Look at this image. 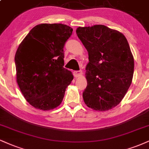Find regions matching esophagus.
Segmentation results:
<instances>
[{"label": "esophagus", "mask_w": 149, "mask_h": 149, "mask_svg": "<svg viewBox=\"0 0 149 149\" xmlns=\"http://www.w3.org/2000/svg\"><path fill=\"white\" fill-rule=\"evenodd\" d=\"M82 71H73V76H74L76 78H78V77L82 76Z\"/></svg>", "instance_id": "obj_1"}]
</instances>
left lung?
Listing matches in <instances>:
<instances>
[{"mask_svg":"<svg viewBox=\"0 0 149 149\" xmlns=\"http://www.w3.org/2000/svg\"><path fill=\"white\" fill-rule=\"evenodd\" d=\"M76 34L89 55L85 103L96 111L119 105L132 82L134 58L125 36L103 25L79 27Z\"/></svg>","mask_w":149,"mask_h":149,"instance_id":"1","label":"left lung"}]
</instances>
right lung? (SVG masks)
I'll return each instance as SVG.
<instances>
[{"label": "right lung", "mask_w": 149, "mask_h": 149, "mask_svg": "<svg viewBox=\"0 0 149 149\" xmlns=\"http://www.w3.org/2000/svg\"><path fill=\"white\" fill-rule=\"evenodd\" d=\"M72 32L67 25L42 23L19 46L14 57L17 81L24 98L36 109L59 106L73 79L72 73L63 67V48Z\"/></svg>", "instance_id": "right-lung-1"}]
</instances>
